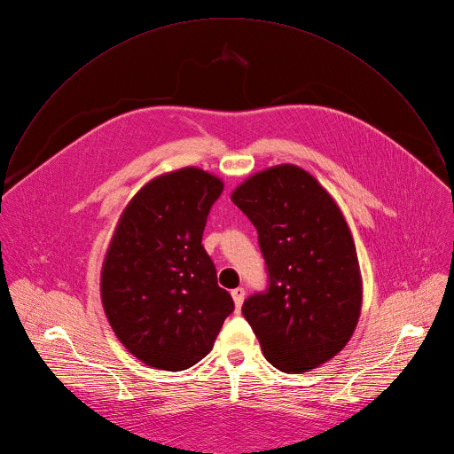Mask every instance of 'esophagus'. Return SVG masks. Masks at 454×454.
I'll use <instances>...</instances> for the list:
<instances>
[{"instance_id":"34e87169","label":"esophagus","mask_w":454,"mask_h":454,"mask_svg":"<svg viewBox=\"0 0 454 454\" xmlns=\"http://www.w3.org/2000/svg\"><path fill=\"white\" fill-rule=\"evenodd\" d=\"M245 294H247V291H245L243 287H236V289H232V298H234V303H236V307H238V309L243 305Z\"/></svg>"}]
</instances>
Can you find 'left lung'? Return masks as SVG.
Segmentation results:
<instances>
[{
  "label": "left lung",
  "mask_w": 454,
  "mask_h": 454,
  "mask_svg": "<svg viewBox=\"0 0 454 454\" xmlns=\"http://www.w3.org/2000/svg\"><path fill=\"white\" fill-rule=\"evenodd\" d=\"M232 202L257 229L268 286L250 294L243 316L277 369L300 372L335 356L362 305L353 238L325 188L294 165L247 179Z\"/></svg>",
  "instance_id": "left-lung-1"
}]
</instances>
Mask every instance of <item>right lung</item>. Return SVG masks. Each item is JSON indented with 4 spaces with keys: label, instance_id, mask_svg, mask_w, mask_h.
Masks as SVG:
<instances>
[{
    "label": "right lung",
    "instance_id": "1",
    "mask_svg": "<svg viewBox=\"0 0 454 454\" xmlns=\"http://www.w3.org/2000/svg\"><path fill=\"white\" fill-rule=\"evenodd\" d=\"M223 184L188 167L145 184L110 243L101 296L121 342L144 364L183 371L202 360L234 310L202 234Z\"/></svg>",
    "mask_w": 454,
    "mask_h": 454
}]
</instances>
